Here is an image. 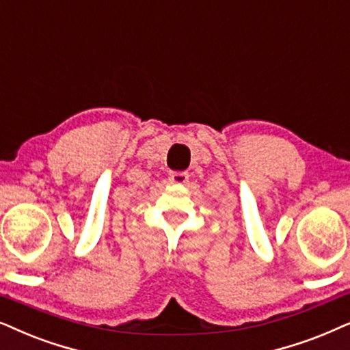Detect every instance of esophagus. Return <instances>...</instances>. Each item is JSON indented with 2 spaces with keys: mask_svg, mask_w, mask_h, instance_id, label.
<instances>
[{
  "mask_svg": "<svg viewBox=\"0 0 350 350\" xmlns=\"http://www.w3.org/2000/svg\"><path fill=\"white\" fill-rule=\"evenodd\" d=\"M189 175L186 172H170L169 174V180L170 183H176V185H183L188 181Z\"/></svg>",
  "mask_w": 350,
  "mask_h": 350,
  "instance_id": "obj_1",
  "label": "esophagus"
}]
</instances>
